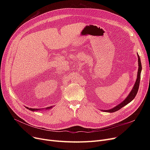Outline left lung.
Masks as SVG:
<instances>
[{
    "mask_svg": "<svg viewBox=\"0 0 150 150\" xmlns=\"http://www.w3.org/2000/svg\"><path fill=\"white\" fill-rule=\"evenodd\" d=\"M137 57H138V66H139V68H138V71H137V78L135 82L133 88L132 89V90L131 91V92H129V93L128 94V96L122 102L119 104L117 105L116 106L114 107L112 109H108V110H103L101 109V111H104V112H114L117 111H119V109H120L122 108H123V106H125V105H128L129 103L135 98L136 94L137 93L138 89H139V84H140V74H141V71H142V64H141V61H140V57L139 56V54L137 53Z\"/></svg>",
    "mask_w": 150,
    "mask_h": 150,
    "instance_id": "obj_1",
    "label": "left lung"
}]
</instances>
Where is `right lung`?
Returning a JSON list of instances; mask_svg holds the SVG:
<instances>
[{
    "label": "right lung",
    "instance_id": "right-lung-1",
    "mask_svg": "<svg viewBox=\"0 0 150 150\" xmlns=\"http://www.w3.org/2000/svg\"><path fill=\"white\" fill-rule=\"evenodd\" d=\"M27 109L30 110V111H42V110L45 109V110H48V109H50L51 108H53V106H49V107H47V108H45V109H35V108H28V107H25Z\"/></svg>",
    "mask_w": 150,
    "mask_h": 150
}]
</instances>
